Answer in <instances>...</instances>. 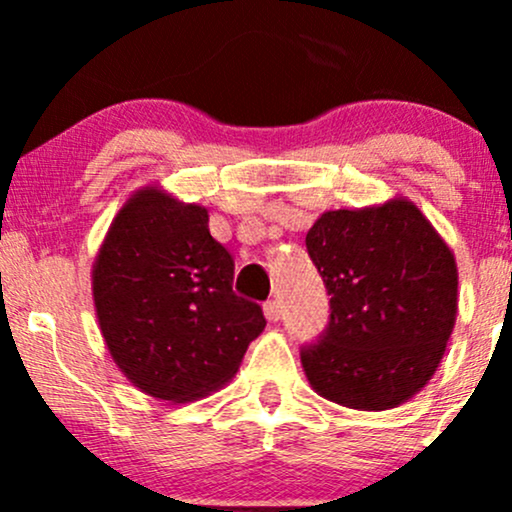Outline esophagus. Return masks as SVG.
Returning a JSON list of instances; mask_svg holds the SVG:
<instances>
[{"instance_id": "34e87169", "label": "esophagus", "mask_w": 512, "mask_h": 512, "mask_svg": "<svg viewBox=\"0 0 512 512\" xmlns=\"http://www.w3.org/2000/svg\"><path fill=\"white\" fill-rule=\"evenodd\" d=\"M264 317H267L269 322H279V317H281V303L276 301H267L264 303Z\"/></svg>"}]
</instances>
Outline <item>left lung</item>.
Masks as SVG:
<instances>
[{
	"label": "left lung",
	"instance_id": "obj_1",
	"mask_svg": "<svg viewBox=\"0 0 512 512\" xmlns=\"http://www.w3.org/2000/svg\"><path fill=\"white\" fill-rule=\"evenodd\" d=\"M330 293V325L305 346L320 397L358 411L404 404L433 378L457 317V264L407 197L325 211L305 236Z\"/></svg>",
	"mask_w": 512,
	"mask_h": 512
}]
</instances>
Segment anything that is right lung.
Segmentation results:
<instances>
[{
  "label": "right lung",
  "mask_w": 512,
  "mask_h": 512,
  "mask_svg": "<svg viewBox=\"0 0 512 512\" xmlns=\"http://www.w3.org/2000/svg\"><path fill=\"white\" fill-rule=\"evenodd\" d=\"M110 356L144 395L182 404L238 373L264 330L257 303L233 293V257L209 233V211L158 185L122 204L91 269Z\"/></svg>",
  "instance_id": "obj_1"
}]
</instances>
